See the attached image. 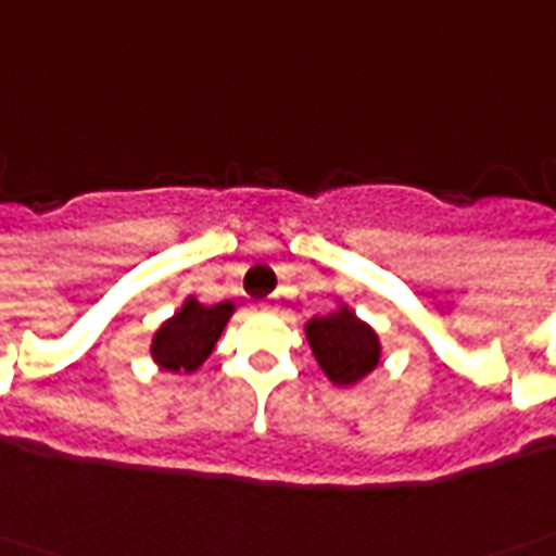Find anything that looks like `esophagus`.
I'll return each mask as SVG.
<instances>
[{"label": "esophagus", "mask_w": 556, "mask_h": 556, "mask_svg": "<svg viewBox=\"0 0 556 556\" xmlns=\"http://www.w3.org/2000/svg\"><path fill=\"white\" fill-rule=\"evenodd\" d=\"M262 309H265V313H277L279 306H277V298H267V301H262Z\"/></svg>", "instance_id": "1"}]
</instances>
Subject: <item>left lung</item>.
Wrapping results in <instances>:
<instances>
[{
  "label": "left lung",
  "mask_w": 556,
  "mask_h": 556,
  "mask_svg": "<svg viewBox=\"0 0 556 556\" xmlns=\"http://www.w3.org/2000/svg\"><path fill=\"white\" fill-rule=\"evenodd\" d=\"M306 343L321 372L337 388H355L382 361V340L349 304H337L328 316H313L304 325Z\"/></svg>",
  "instance_id": "1"
}]
</instances>
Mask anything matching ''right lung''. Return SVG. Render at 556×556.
Returning a JSON list of instances; mask_svg holds the SVG:
<instances>
[{
	"mask_svg": "<svg viewBox=\"0 0 556 556\" xmlns=\"http://www.w3.org/2000/svg\"><path fill=\"white\" fill-rule=\"evenodd\" d=\"M238 304H201L195 294H189L180 309L165 318L150 340V358L159 370L168 372H195L211 358L213 349L223 337L228 318L235 316Z\"/></svg>",
	"mask_w": 556,
	"mask_h": 556,
	"instance_id": "right-lung-1",
	"label": "right lung"
}]
</instances>
